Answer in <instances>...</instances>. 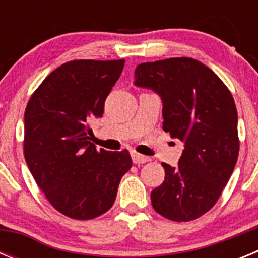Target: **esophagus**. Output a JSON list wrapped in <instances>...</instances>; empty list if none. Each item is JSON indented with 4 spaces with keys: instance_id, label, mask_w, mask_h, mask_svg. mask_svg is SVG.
I'll return each mask as SVG.
<instances>
[{
    "instance_id": "34e87169",
    "label": "esophagus",
    "mask_w": 258,
    "mask_h": 258,
    "mask_svg": "<svg viewBox=\"0 0 258 258\" xmlns=\"http://www.w3.org/2000/svg\"><path fill=\"white\" fill-rule=\"evenodd\" d=\"M132 159H133L134 164H143L150 161V157L145 156V155H141L138 152H132Z\"/></svg>"
}]
</instances>
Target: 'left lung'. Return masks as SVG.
<instances>
[{
	"instance_id": "1",
	"label": "left lung",
	"mask_w": 258,
	"mask_h": 258,
	"mask_svg": "<svg viewBox=\"0 0 258 258\" xmlns=\"http://www.w3.org/2000/svg\"><path fill=\"white\" fill-rule=\"evenodd\" d=\"M134 84L160 95L163 129L184 142L178 165L161 164L165 179L152 190V207L170 221L197 220L213 208L238 160L234 98L211 68L184 56L142 63Z\"/></svg>"
}]
</instances>
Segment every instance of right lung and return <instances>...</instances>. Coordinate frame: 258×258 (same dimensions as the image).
Returning <instances> with one entry per match:
<instances>
[{
  "label": "right lung",
  "mask_w": 258,
  "mask_h": 258,
  "mask_svg": "<svg viewBox=\"0 0 258 258\" xmlns=\"http://www.w3.org/2000/svg\"><path fill=\"white\" fill-rule=\"evenodd\" d=\"M118 60H71L54 70L29 98L24 113V157L46 199L74 220L106 213L121 177L132 168L127 150L111 152L90 142L88 121L124 68Z\"/></svg>",
  "instance_id": "obj_1"
}]
</instances>
